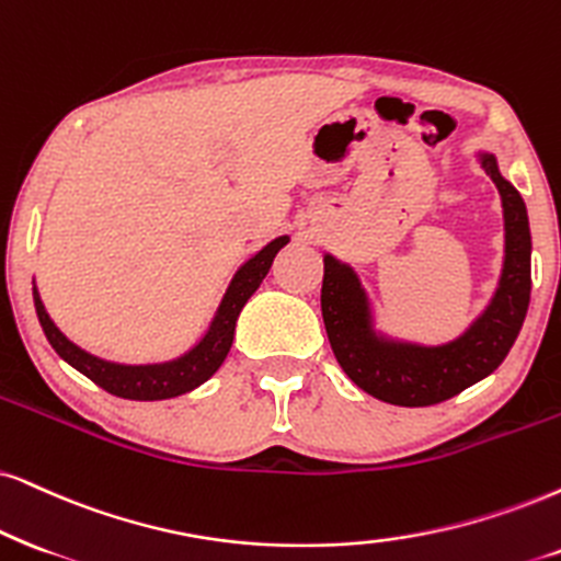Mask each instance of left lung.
<instances>
[{"label":"left lung","instance_id":"8db88e82","mask_svg":"<svg viewBox=\"0 0 561 561\" xmlns=\"http://www.w3.org/2000/svg\"><path fill=\"white\" fill-rule=\"evenodd\" d=\"M502 198L505 253L484 310L443 344H420L382 331L357 268L323 253L321 310L331 350L354 386L396 407H432L484 380L502 365L530 302V228L523 196L500 173L497 154L477 150Z\"/></svg>","mask_w":561,"mask_h":561}]
</instances>
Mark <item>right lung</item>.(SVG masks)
<instances>
[{
  "label": "right lung",
  "instance_id": "obj_1",
  "mask_svg": "<svg viewBox=\"0 0 561 561\" xmlns=\"http://www.w3.org/2000/svg\"><path fill=\"white\" fill-rule=\"evenodd\" d=\"M287 243L289 236L274 238L259 253H253L245 264H240L238 272L232 274L228 289H225L222 300L217 305L215 316H211L207 331L202 333V339L188 352H183L181 357L165 359V363L124 365L84 352L82 346L69 342L59 331V325L51 321V316L46 313V305L41 300V293L33 279L35 313H38L41 329H44L48 344L54 346L56 354H59L64 363L72 365L75 370H80L84 378L98 382L103 391L129 401L175 399V396L194 391L202 382H207L222 367L232 346V339H236V323L240 310L245 308L251 295L261 287V282H264V276L274 264V256Z\"/></svg>",
  "mask_w": 561,
  "mask_h": 561
}]
</instances>
